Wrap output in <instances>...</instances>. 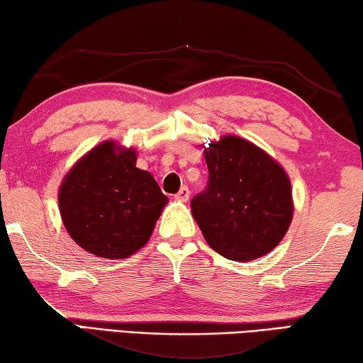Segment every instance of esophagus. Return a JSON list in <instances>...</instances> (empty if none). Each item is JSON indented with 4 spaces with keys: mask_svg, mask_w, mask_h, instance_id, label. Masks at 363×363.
<instances>
[{
    "mask_svg": "<svg viewBox=\"0 0 363 363\" xmlns=\"http://www.w3.org/2000/svg\"><path fill=\"white\" fill-rule=\"evenodd\" d=\"M175 199L177 201H182V203H186V201L189 199V189L186 186H183L180 191L175 194Z\"/></svg>",
    "mask_w": 363,
    "mask_h": 363,
    "instance_id": "obj_1",
    "label": "esophagus"
}]
</instances>
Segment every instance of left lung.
I'll use <instances>...</instances> for the list:
<instances>
[{"instance_id": "1", "label": "left lung", "mask_w": 363, "mask_h": 363, "mask_svg": "<svg viewBox=\"0 0 363 363\" xmlns=\"http://www.w3.org/2000/svg\"><path fill=\"white\" fill-rule=\"evenodd\" d=\"M209 183L191 199V214L211 248L232 261L274 250L291 227V178L269 154L247 139L224 135L204 146Z\"/></svg>"}]
</instances>
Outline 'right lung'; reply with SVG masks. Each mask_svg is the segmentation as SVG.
<instances>
[{
    "label": "right lung",
    "instance_id": "right-lung-1",
    "mask_svg": "<svg viewBox=\"0 0 363 363\" xmlns=\"http://www.w3.org/2000/svg\"><path fill=\"white\" fill-rule=\"evenodd\" d=\"M136 155L108 139L82 155L60 185L66 232L99 258L123 259L141 250L169 203L154 177L138 169Z\"/></svg>",
    "mask_w": 363,
    "mask_h": 363
}]
</instances>
